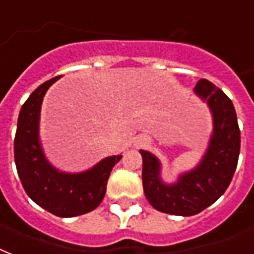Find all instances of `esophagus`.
Segmentation results:
<instances>
[{
    "label": "esophagus",
    "instance_id": "1",
    "mask_svg": "<svg viewBox=\"0 0 254 254\" xmlns=\"http://www.w3.org/2000/svg\"><path fill=\"white\" fill-rule=\"evenodd\" d=\"M140 145H144V144H146V138H142V140H140V142H138Z\"/></svg>",
    "mask_w": 254,
    "mask_h": 254
}]
</instances>
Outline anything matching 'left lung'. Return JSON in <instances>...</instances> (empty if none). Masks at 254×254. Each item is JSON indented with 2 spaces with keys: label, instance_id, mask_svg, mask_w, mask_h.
<instances>
[{
  "label": "left lung",
  "instance_id": "1",
  "mask_svg": "<svg viewBox=\"0 0 254 254\" xmlns=\"http://www.w3.org/2000/svg\"><path fill=\"white\" fill-rule=\"evenodd\" d=\"M195 94L213 114V134L207 151L194 170L185 172L174 185L160 178V161L151 152L142 156V187L148 202L161 213L190 217L213 204L226 191L237 168L241 137L233 102L221 89L200 79Z\"/></svg>",
  "mask_w": 254,
  "mask_h": 254
}]
</instances>
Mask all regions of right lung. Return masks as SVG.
I'll return each mask as SVG.
<instances>
[{
	"label": "right lung",
	"mask_w": 254,
	"mask_h": 254,
	"mask_svg": "<svg viewBox=\"0 0 254 254\" xmlns=\"http://www.w3.org/2000/svg\"><path fill=\"white\" fill-rule=\"evenodd\" d=\"M59 78L40 84L22 105L14 137V161L28 196L51 214L69 218L98 207L110 172L122 155L106 157L80 174L60 172L48 163L39 140L40 109L47 90Z\"/></svg>",
	"instance_id": "1"
}]
</instances>
